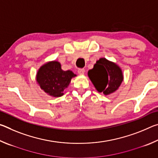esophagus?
I'll return each mask as SVG.
<instances>
[{"instance_id":"34e87169","label":"esophagus","mask_w":158,"mask_h":158,"mask_svg":"<svg viewBox=\"0 0 158 158\" xmlns=\"http://www.w3.org/2000/svg\"><path fill=\"white\" fill-rule=\"evenodd\" d=\"M77 73L79 74H84L85 73V69H79L78 71H77Z\"/></svg>"}]
</instances>
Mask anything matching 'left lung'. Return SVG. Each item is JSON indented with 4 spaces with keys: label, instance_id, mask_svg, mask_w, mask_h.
<instances>
[{
    "label": "left lung",
    "instance_id": "obj_1",
    "mask_svg": "<svg viewBox=\"0 0 158 158\" xmlns=\"http://www.w3.org/2000/svg\"><path fill=\"white\" fill-rule=\"evenodd\" d=\"M88 76L95 89L105 95L117 90L123 81L121 68L105 58L96 61L93 68L88 72Z\"/></svg>",
    "mask_w": 158,
    "mask_h": 158
}]
</instances>
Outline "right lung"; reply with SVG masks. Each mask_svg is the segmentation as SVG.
Listing matches in <instances>:
<instances>
[{
	"label": "right lung",
	"mask_w": 158,
	"mask_h": 158,
	"mask_svg": "<svg viewBox=\"0 0 158 158\" xmlns=\"http://www.w3.org/2000/svg\"><path fill=\"white\" fill-rule=\"evenodd\" d=\"M77 75L71 70L63 71L60 63L56 60L49 61L39 68L36 81L40 89L52 97L58 98L64 95L71 79Z\"/></svg>",
	"instance_id": "obj_1"
}]
</instances>
